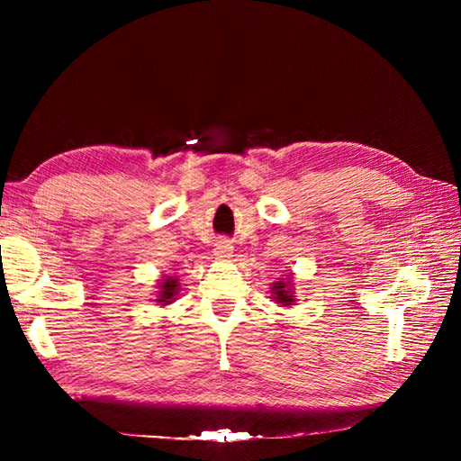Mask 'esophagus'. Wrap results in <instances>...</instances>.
<instances>
[{
  "instance_id": "obj_1",
  "label": "esophagus",
  "mask_w": 461,
  "mask_h": 461,
  "mask_svg": "<svg viewBox=\"0 0 461 461\" xmlns=\"http://www.w3.org/2000/svg\"><path fill=\"white\" fill-rule=\"evenodd\" d=\"M231 249H233L231 241H230V240H225V238H221V240L215 241V246H213V256H215V258H220V259H228V258L231 256Z\"/></svg>"
}]
</instances>
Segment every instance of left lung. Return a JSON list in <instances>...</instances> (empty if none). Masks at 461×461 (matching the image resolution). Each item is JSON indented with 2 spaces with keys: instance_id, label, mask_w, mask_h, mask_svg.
<instances>
[{
  "instance_id": "obj_1",
  "label": "left lung",
  "mask_w": 461,
  "mask_h": 461,
  "mask_svg": "<svg viewBox=\"0 0 461 461\" xmlns=\"http://www.w3.org/2000/svg\"><path fill=\"white\" fill-rule=\"evenodd\" d=\"M271 301H276L279 307H293L297 305L295 295V283H293V273L285 279L279 277L277 281L271 283Z\"/></svg>"
}]
</instances>
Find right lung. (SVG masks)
I'll list each match as a JSON object with an SVG mask.
<instances>
[{"instance_id":"1","label":"right lung","mask_w":461,"mask_h":461,"mask_svg":"<svg viewBox=\"0 0 461 461\" xmlns=\"http://www.w3.org/2000/svg\"><path fill=\"white\" fill-rule=\"evenodd\" d=\"M156 289L158 291H154L152 301L158 303V305H162V307L170 305V303H174L180 293V279H178V276H162L158 279V287Z\"/></svg>"}]
</instances>
